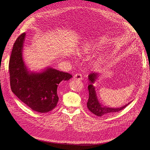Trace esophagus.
Wrapping results in <instances>:
<instances>
[{
    "label": "esophagus",
    "mask_w": 150,
    "mask_h": 150,
    "mask_svg": "<svg viewBox=\"0 0 150 150\" xmlns=\"http://www.w3.org/2000/svg\"><path fill=\"white\" fill-rule=\"evenodd\" d=\"M82 79V75L79 74H76L74 76V79L75 80H81Z\"/></svg>",
    "instance_id": "obj_1"
}]
</instances>
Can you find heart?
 I'll return each mask as SVG.
<instances>
[{"mask_svg":"<svg viewBox=\"0 0 150 150\" xmlns=\"http://www.w3.org/2000/svg\"><path fill=\"white\" fill-rule=\"evenodd\" d=\"M98 50V45L96 43H87L83 47V50L86 53H90L94 52H96ZM97 63L98 65H101L104 63V59L103 57H100L97 59Z\"/></svg>","mask_w":150,"mask_h":150,"instance_id":"1","label":"heart"}]
</instances>
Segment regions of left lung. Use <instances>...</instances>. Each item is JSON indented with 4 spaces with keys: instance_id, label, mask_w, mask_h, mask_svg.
<instances>
[{
    "instance_id": "8db88e82",
    "label": "left lung",
    "mask_w": 150,
    "mask_h": 150,
    "mask_svg": "<svg viewBox=\"0 0 150 150\" xmlns=\"http://www.w3.org/2000/svg\"><path fill=\"white\" fill-rule=\"evenodd\" d=\"M98 76L99 74L97 73H91L88 75V80L90 83L88 86L89 91V98L87 105L88 109L91 112H92L95 115L100 117L108 116L114 114L116 112H118L122 110V109L125 108L127 105H129L131 103V102H129L125 105L121 107V108H109V107L104 106L101 104L98 100L96 88L93 85V83L98 78Z\"/></svg>"
}]
</instances>
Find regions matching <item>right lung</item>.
Segmentation results:
<instances>
[{
    "label": "right lung",
    "instance_id": "right-lung-1",
    "mask_svg": "<svg viewBox=\"0 0 150 150\" xmlns=\"http://www.w3.org/2000/svg\"><path fill=\"white\" fill-rule=\"evenodd\" d=\"M25 33L16 40L9 63L12 91L34 111L47 113L57 105L58 85L68 81L72 76L67 72L47 67L39 72H31L23 59V46Z\"/></svg>",
    "mask_w": 150,
    "mask_h": 150
}]
</instances>
